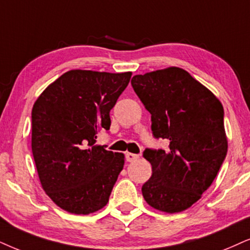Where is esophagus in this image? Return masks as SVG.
Masks as SVG:
<instances>
[{
	"label": "esophagus",
	"mask_w": 250,
	"mask_h": 250,
	"mask_svg": "<svg viewBox=\"0 0 250 250\" xmlns=\"http://www.w3.org/2000/svg\"><path fill=\"white\" fill-rule=\"evenodd\" d=\"M140 156L138 154H135V153H130V152H127L125 153V159H127V162L131 163V162H135V160H137Z\"/></svg>",
	"instance_id": "obj_1"
}]
</instances>
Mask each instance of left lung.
Wrapping results in <instances>:
<instances>
[{"label": "left lung", "mask_w": 250, "mask_h": 250, "mask_svg": "<svg viewBox=\"0 0 250 250\" xmlns=\"http://www.w3.org/2000/svg\"><path fill=\"white\" fill-rule=\"evenodd\" d=\"M131 85L151 114L153 135L167 150L144 151L152 175L142 187L146 203L166 213L189 209L213 182L227 153L219 99L178 67L136 75Z\"/></svg>", "instance_id": "1"}]
</instances>
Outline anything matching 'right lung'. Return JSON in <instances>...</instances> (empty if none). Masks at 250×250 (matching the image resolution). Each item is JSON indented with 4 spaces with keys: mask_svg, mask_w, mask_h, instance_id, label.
<instances>
[{
    "mask_svg": "<svg viewBox=\"0 0 250 250\" xmlns=\"http://www.w3.org/2000/svg\"><path fill=\"white\" fill-rule=\"evenodd\" d=\"M132 72L74 69L38 97L31 146L41 187L67 212L90 214L108 203L125 154L96 144Z\"/></svg>",
    "mask_w": 250,
    "mask_h": 250,
    "instance_id": "right-lung-1",
    "label": "right lung"
}]
</instances>
